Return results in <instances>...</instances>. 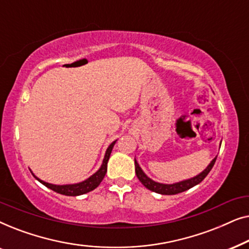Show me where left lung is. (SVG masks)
Masks as SVG:
<instances>
[{"mask_svg": "<svg viewBox=\"0 0 249 249\" xmlns=\"http://www.w3.org/2000/svg\"><path fill=\"white\" fill-rule=\"evenodd\" d=\"M215 161H216V158H214L212 160V162L209 164V166H207L202 173H199L198 176L194 177V178H190L188 180H185V181L173 183V185H164V183L153 181L152 179H149L148 177L142 172V170L141 169V166H139L136 160H135V171H136V176H137V178L139 179V181H141L147 189L152 190V192L154 193L162 194V195H176V194L186 192V190L193 188L194 186L198 185V183L202 182L204 178H205V177L210 173L211 170H212Z\"/></svg>", "mask_w": 249, "mask_h": 249, "instance_id": "8db88e82", "label": "left lung"}]
</instances>
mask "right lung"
<instances>
[{"instance_id":"1","label":"right lung","mask_w":249,"mask_h":249,"mask_svg":"<svg viewBox=\"0 0 249 249\" xmlns=\"http://www.w3.org/2000/svg\"><path fill=\"white\" fill-rule=\"evenodd\" d=\"M115 144V142H112V144L108 146L107 149V153H105L103 163H102V166L100 168V170L96 173H94L93 176L89 177V178L85 180L83 182L79 183H74V185H63V186H59V185H52V183L45 182L43 180H40L37 178L36 176H34L35 178L38 180L40 183H43L44 186H46L47 188L54 190L55 193H59L61 195H66V196H79L83 195V194L89 193L91 190H94L96 187H98V185L102 182V180L105 177V173H107V161L110 159L112 148Z\"/></svg>"}]
</instances>
